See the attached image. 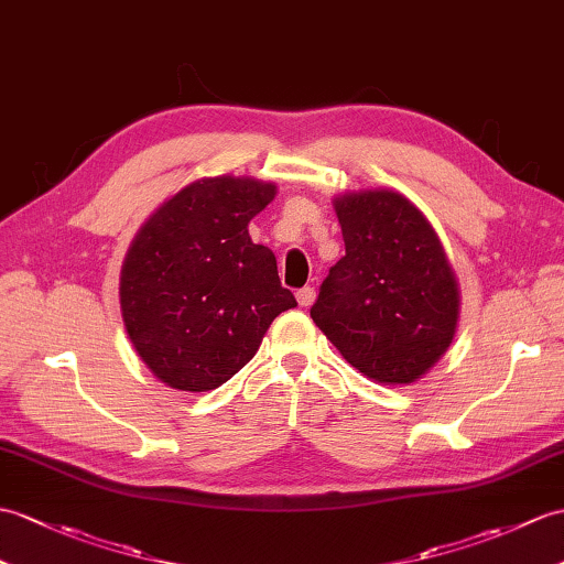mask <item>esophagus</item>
<instances>
[{"label": "esophagus", "instance_id": "obj_1", "mask_svg": "<svg viewBox=\"0 0 564 564\" xmlns=\"http://www.w3.org/2000/svg\"><path fill=\"white\" fill-rule=\"evenodd\" d=\"M297 303L300 305H303V307H310L312 303H314V297H317V293H314V288H300V291H297Z\"/></svg>", "mask_w": 564, "mask_h": 564}]
</instances>
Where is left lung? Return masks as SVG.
<instances>
[{
  "label": "left lung",
  "mask_w": 564,
  "mask_h": 564,
  "mask_svg": "<svg viewBox=\"0 0 564 564\" xmlns=\"http://www.w3.org/2000/svg\"><path fill=\"white\" fill-rule=\"evenodd\" d=\"M346 257L329 269L310 317L377 384L403 387L447 352L459 283L435 228L411 199L375 187L334 196Z\"/></svg>",
  "instance_id": "1"
}]
</instances>
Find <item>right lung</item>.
I'll return each mask as SVG.
<instances>
[{
    "label": "right lung",
    "instance_id": "add662e5",
    "mask_svg": "<svg viewBox=\"0 0 564 564\" xmlns=\"http://www.w3.org/2000/svg\"><path fill=\"white\" fill-rule=\"evenodd\" d=\"M276 196L257 177H202L134 235L120 273L129 341L163 384L212 391L254 358L271 322L297 307L250 220Z\"/></svg>",
    "mask_w": 564,
    "mask_h": 564
}]
</instances>
